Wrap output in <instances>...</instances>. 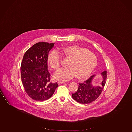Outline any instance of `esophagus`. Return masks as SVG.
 Listing matches in <instances>:
<instances>
[{
	"label": "esophagus",
	"mask_w": 132,
	"mask_h": 132,
	"mask_svg": "<svg viewBox=\"0 0 132 132\" xmlns=\"http://www.w3.org/2000/svg\"><path fill=\"white\" fill-rule=\"evenodd\" d=\"M57 83H58V84L60 85V84H62L64 83H65V82L63 81H59L57 82Z\"/></svg>",
	"instance_id": "esophagus-1"
}]
</instances>
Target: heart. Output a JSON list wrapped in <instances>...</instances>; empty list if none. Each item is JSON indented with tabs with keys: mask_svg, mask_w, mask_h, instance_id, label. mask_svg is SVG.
Instances as JSON below:
<instances>
[{
	"mask_svg": "<svg viewBox=\"0 0 132 132\" xmlns=\"http://www.w3.org/2000/svg\"><path fill=\"white\" fill-rule=\"evenodd\" d=\"M59 53L69 61L67 63L68 68L61 69L54 75L59 80H67L75 76L77 79H84L92 72L97 64L95 54L82 47L69 46L62 49ZM47 63L52 69L57 71L61 67V56L57 51H52L48 56Z\"/></svg>",
	"mask_w": 132,
	"mask_h": 132,
	"instance_id": "heart-1",
	"label": "heart"
}]
</instances>
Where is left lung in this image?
Masks as SVG:
<instances>
[{
    "label": "left lung",
    "instance_id": "1",
    "mask_svg": "<svg viewBox=\"0 0 132 132\" xmlns=\"http://www.w3.org/2000/svg\"><path fill=\"white\" fill-rule=\"evenodd\" d=\"M103 79L101 86H95L92 81L95 75H92L83 83L79 84L77 91L72 94V97L76 102L81 104H89L97 99L103 89L106 79V71L101 73Z\"/></svg>",
    "mask_w": 132,
    "mask_h": 132
}]
</instances>
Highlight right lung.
I'll use <instances>...</instances> for the list:
<instances>
[{"label":"right lung","mask_w":132,"mask_h":132,"mask_svg":"<svg viewBox=\"0 0 132 132\" xmlns=\"http://www.w3.org/2000/svg\"><path fill=\"white\" fill-rule=\"evenodd\" d=\"M54 43L40 42L25 53L20 66L21 78L27 94L32 99L43 101L48 99L58 87L50 81L47 69L49 52Z\"/></svg>","instance_id":"right-lung-1"}]
</instances>
